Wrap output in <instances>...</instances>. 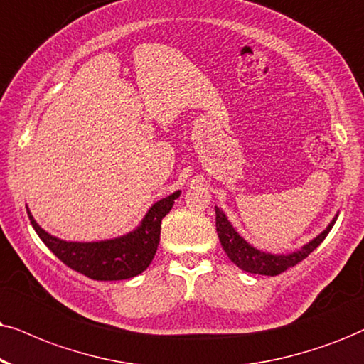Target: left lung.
I'll use <instances>...</instances> for the list:
<instances>
[{
    "label": "left lung",
    "instance_id": "obj_1",
    "mask_svg": "<svg viewBox=\"0 0 364 364\" xmlns=\"http://www.w3.org/2000/svg\"><path fill=\"white\" fill-rule=\"evenodd\" d=\"M216 213V233H218L220 243H222L225 254L228 259L235 264L238 269L245 270L248 274H259V275H279L291 269L299 262H302L307 255L311 254L314 248L321 245V242L328 237V233L333 228V225L338 220V215L331 220L328 227H326L319 235H316L306 245H302L296 252H289V254H270V252L259 250V248L248 243L240 233L233 228L232 222L228 216L223 213L218 206H215Z\"/></svg>",
    "mask_w": 364,
    "mask_h": 364
}]
</instances>
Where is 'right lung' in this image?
Returning <instances> with one entry per match:
<instances>
[{"label":"right lung","mask_w":364,"mask_h":364,"mask_svg":"<svg viewBox=\"0 0 364 364\" xmlns=\"http://www.w3.org/2000/svg\"><path fill=\"white\" fill-rule=\"evenodd\" d=\"M179 195L181 191L178 190L156 201L132 232L99 242H67L50 235L36 223L30 208L26 211L41 242L63 264L94 280H124L142 274L153 262L159 245L161 222Z\"/></svg>","instance_id":"add662e5"}]
</instances>
